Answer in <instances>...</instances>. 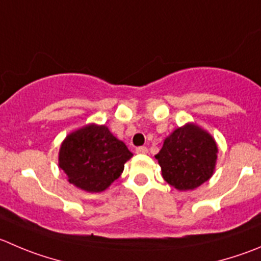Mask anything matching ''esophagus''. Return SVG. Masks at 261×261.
<instances>
[{
	"label": "esophagus",
	"instance_id": "34e87169",
	"mask_svg": "<svg viewBox=\"0 0 261 261\" xmlns=\"http://www.w3.org/2000/svg\"><path fill=\"white\" fill-rule=\"evenodd\" d=\"M136 152H137V153H147L148 150H147V147H145V146H141V147L136 148Z\"/></svg>",
	"mask_w": 261,
	"mask_h": 261
}]
</instances>
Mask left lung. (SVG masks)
Returning a JSON list of instances; mask_svg holds the SVG:
<instances>
[{
	"instance_id": "1",
	"label": "left lung",
	"mask_w": 261,
	"mask_h": 261,
	"mask_svg": "<svg viewBox=\"0 0 261 261\" xmlns=\"http://www.w3.org/2000/svg\"><path fill=\"white\" fill-rule=\"evenodd\" d=\"M218 146L210 133L193 123L179 126L165 138L155 156L163 178L179 191L195 190L212 178Z\"/></svg>"
}]
</instances>
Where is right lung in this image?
<instances>
[{
    "mask_svg": "<svg viewBox=\"0 0 261 261\" xmlns=\"http://www.w3.org/2000/svg\"><path fill=\"white\" fill-rule=\"evenodd\" d=\"M125 143L106 125L88 124L66 136L59 151V166L69 183L87 192H102L120 177L132 158Z\"/></svg>",
    "mask_w": 261,
    "mask_h": 261,
    "instance_id": "obj_1",
    "label": "right lung"
}]
</instances>
